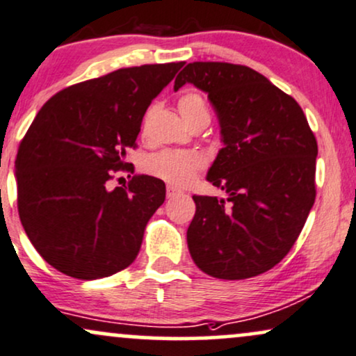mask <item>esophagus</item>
I'll return each instance as SVG.
<instances>
[{"instance_id":"obj_1","label":"esophagus","mask_w":356,"mask_h":356,"mask_svg":"<svg viewBox=\"0 0 356 356\" xmlns=\"http://www.w3.org/2000/svg\"><path fill=\"white\" fill-rule=\"evenodd\" d=\"M182 192L179 191V189H175V187H167V197H169V199H172V197H175V195H181Z\"/></svg>"}]
</instances>
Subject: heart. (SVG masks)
<instances>
[{"instance_id":"heart-1","label":"heart","mask_w":356,"mask_h":356,"mask_svg":"<svg viewBox=\"0 0 356 356\" xmlns=\"http://www.w3.org/2000/svg\"><path fill=\"white\" fill-rule=\"evenodd\" d=\"M154 109H156V106H152L145 114L144 126L152 115ZM179 111L189 124L197 121V119H211L202 94L197 91H187L179 97ZM204 167L205 159L199 152L177 151V149H164V151L152 154L145 161V169L149 174L177 187L191 184L195 179L197 172L202 170Z\"/></svg>"}]
</instances>
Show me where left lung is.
Here are the masks:
<instances>
[{"mask_svg":"<svg viewBox=\"0 0 356 356\" xmlns=\"http://www.w3.org/2000/svg\"><path fill=\"white\" fill-rule=\"evenodd\" d=\"M207 92L224 147L207 181L227 199L194 195L187 243L200 270L242 280L289 254L315 202V134L298 102L248 66L189 63L175 78Z\"/></svg>","mask_w":356,"mask_h":356,"instance_id":"left-lung-1","label":"left lung"}]
</instances>
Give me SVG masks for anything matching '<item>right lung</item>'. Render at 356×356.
I'll list each match as a JSON object with an SVG mask.
<instances>
[{"label": "right lung", "instance_id": "obj_1", "mask_svg": "<svg viewBox=\"0 0 356 356\" xmlns=\"http://www.w3.org/2000/svg\"><path fill=\"white\" fill-rule=\"evenodd\" d=\"M184 63L122 67L56 92L42 106L16 156L24 232L56 270L79 280L109 277L134 262L145 225L164 204L165 184L129 175L109 191L154 97Z\"/></svg>", "mask_w": 356, "mask_h": 356}]
</instances>
